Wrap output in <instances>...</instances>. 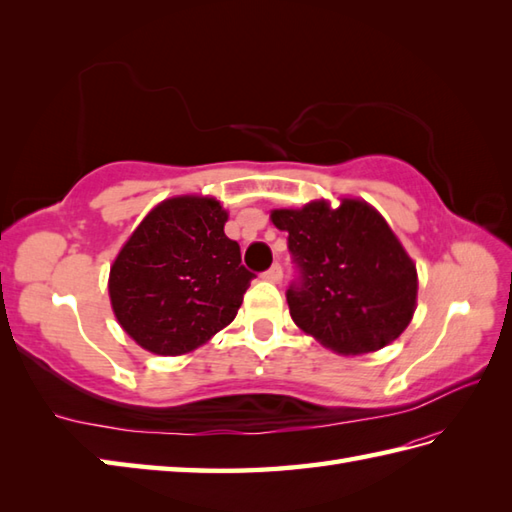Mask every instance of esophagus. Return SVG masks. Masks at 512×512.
Instances as JSON below:
<instances>
[{
    "label": "esophagus",
    "mask_w": 512,
    "mask_h": 512,
    "mask_svg": "<svg viewBox=\"0 0 512 512\" xmlns=\"http://www.w3.org/2000/svg\"><path fill=\"white\" fill-rule=\"evenodd\" d=\"M281 277H284V270H281L279 264H273V266H270V268L266 270V273L262 275V279L270 281V284H277V281H281Z\"/></svg>",
    "instance_id": "1"
}]
</instances>
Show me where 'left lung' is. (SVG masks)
Wrapping results in <instances>:
<instances>
[{
    "mask_svg": "<svg viewBox=\"0 0 512 512\" xmlns=\"http://www.w3.org/2000/svg\"><path fill=\"white\" fill-rule=\"evenodd\" d=\"M270 220L288 233L299 270L286 299L303 332L345 356L376 352L405 332L416 310V264L374 206L314 200L275 209Z\"/></svg>",
    "mask_w": 512,
    "mask_h": 512,
    "instance_id": "left-lung-1",
    "label": "left lung"
}]
</instances>
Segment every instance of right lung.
Returning a JSON list of instances; mask_svg holds the SVG:
<instances>
[{"mask_svg":"<svg viewBox=\"0 0 512 512\" xmlns=\"http://www.w3.org/2000/svg\"><path fill=\"white\" fill-rule=\"evenodd\" d=\"M228 213L202 195L160 202L138 224L110 270L121 328L145 350L180 356L226 328L255 275L224 235Z\"/></svg>","mask_w":512,"mask_h":512,"instance_id":"obj_1","label":"right lung"}]
</instances>
